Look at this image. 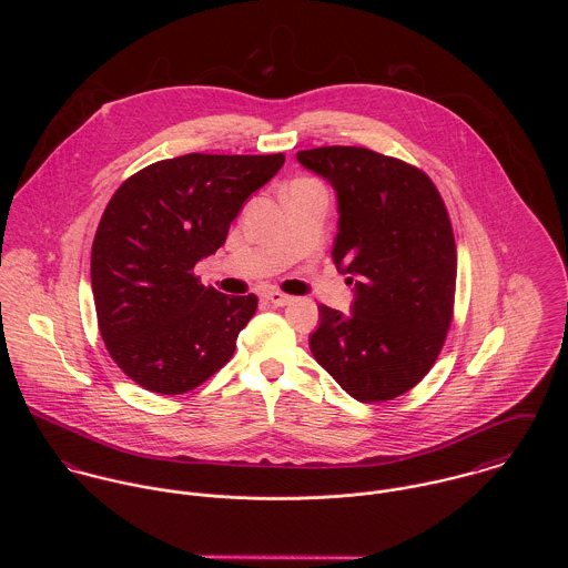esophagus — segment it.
I'll use <instances>...</instances> for the list:
<instances>
[{"mask_svg": "<svg viewBox=\"0 0 568 568\" xmlns=\"http://www.w3.org/2000/svg\"><path fill=\"white\" fill-rule=\"evenodd\" d=\"M264 297H266V302H271L273 306H286V304L293 302V297L286 295V293H282V291H268Z\"/></svg>", "mask_w": 568, "mask_h": 568, "instance_id": "esophagus-1", "label": "esophagus"}]
</instances>
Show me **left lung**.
<instances>
[{
	"instance_id": "obj_1",
	"label": "left lung",
	"mask_w": 568,
	"mask_h": 568,
	"mask_svg": "<svg viewBox=\"0 0 568 568\" xmlns=\"http://www.w3.org/2000/svg\"><path fill=\"white\" fill-rule=\"evenodd\" d=\"M297 162L336 192L332 260L354 282L352 315L320 306L311 352L358 403L394 400L435 365L453 322L457 246L446 205L419 168L369 149L322 146Z\"/></svg>"
}]
</instances>
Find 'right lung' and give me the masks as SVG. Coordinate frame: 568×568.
Listing matches in <instances>:
<instances>
[{
  "label": "right lung",
  "mask_w": 568,
  "mask_h": 568,
  "mask_svg": "<svg viewBox=\"0 0 568 568\" xmlns=\"http://www.w3.org/2000/svg\"><path fill=\"white\" fill-rule=\"evenodd\" d=\"M284 155L190 153L151 163L111 196L91 246L98 327L115 365L162 396L214 376L257 308L203 286L199 260L225 244L243 203Z\"/></svg>",
  "instance_id": "add662e5"
}]
</instances>
